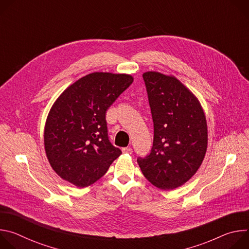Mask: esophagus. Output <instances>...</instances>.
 Listing matches in <instances>:
<instances>
[{
	"label": "esophagus",
	"mask_w": 249,
	"mask_h": 249,
	"mask_svg": "<svg viewBox=\"0 0 249 249\" xmlns=\"http://www.w3.org/2000/svg\"><path fill=\"white\" fill-rule=\"evenodd\" d=\"M122 152H123V153H126V154H132V153H133V149H132L131 147L123 148V149H122Z\"/></svg>",
	"instance_id": "34e87169"
}]
</instances>
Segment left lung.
I'll use <instances>...</instances> for the list:
<instances>
[{"instance_id":"obj_1","label":"left lung","mask_w":249,"mask_h":249,"mask_svg":"<svg viewBox=\"0 0 249 249\" xmlns=\"http://www.w3.org/2000/svg\"><path fill=\"white\" fill-rule=\"evenodd\" d=\"M154 122L148 156L137 161L156 187L181 186L200 167L208 144L204 111L194 94L174 77L158 72L143 75Z\"/></svg>"}]
</instances>
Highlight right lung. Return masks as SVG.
Returning <instances> with one entry per match:
<instances>
[{
	"instance_id": "add662e5",
	"label": "right lung",
	"mask_w": 249,
	"mask_h": 249,
	"mask_svg": "<svg viewBox=\"0 0 249 249\" xmlns=\"http://www.w3.org/2000/svg\"><path fill=\"white\" fill-rule=\"evenodd\" d=\"M132 83L130 75L96 72L70 86L55 101L45 124L44 146L63 179L87 187L122 154L109 141L105 114Z\"/></svg>"
}]
</instances>
